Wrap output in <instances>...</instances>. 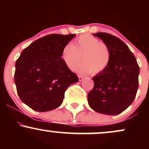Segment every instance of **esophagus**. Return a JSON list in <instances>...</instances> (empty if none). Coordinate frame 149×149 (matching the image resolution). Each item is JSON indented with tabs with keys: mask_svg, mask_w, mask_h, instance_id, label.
Segmentation results:
<instances>
[{
	"mask_svg": "<svg viewBox=\"0 0 149 149\" xmlns=\"http://www.w3.org/2000/svg\"><path fill=\"white\" fill-rule=\"evenodd\" d=\"M78 80H79L80 82H81L82 80H83V76H78Z\"/></svg>",
	"mask_w": 149,
	"mask_h": 149,
	"instance_id": "34e87169",
	"label": "esophagus"
}]
</instances>
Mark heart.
I'll list each match as a JSON object with an SVG mask.
<instances>
[{"label":"heart","mask_w":149,"mask_h":149,"mask_svg":"<svg viewBox=\"0 0 149 149\" xmlns=\"http://www.w3.org/2000/svg\"><path fill=\"white\" fill-rule=\"evenodd\" d=\"M81 57L83 64L78 68V72L98 74L103 72L110 63V49L96 37L83 34L76 39L73 45L66 44L61 52V59L71 71L76 69L81 61Z\"/></svg>","instance_id":"heart-1"}]
</instances>
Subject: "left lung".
I'll return each mask as SVG.
<instances>
[{"label": "left lung", "mask_w": 149, "mask_h": 149, "mask_svg": "<svg viewBox=\"0 0 149 149\" xmlns=\"http://www.w3.org/2000/svg\"><path fill=\"white\" fill-rule=\"evenodd\" d=\"M109 46L111 61L103 72L94 76V88L88 93L90 108L106 115H118L131 105L139 87V67L134 55L123 41L107 33H94Z\"/></svg>", "instance_id": "1"}]
</instances>
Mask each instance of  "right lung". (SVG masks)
I'll return each mask as SVG.
<instances>
[{
	"label": "right lung",
	"mask_w": 149,
	"mask_h": 149,
	"mask_svg": "<svg viewBox=\"0 0 149 149\" xmlns=\"http://www.w3.org/2000/svg\"><path fill=\"white\" fill-rule=\"evenodd\" d=\"M76 34H49L31 43L15 63V83L21 100L36 111L62 103L68 87L78 82L61 59L64 47Z\"/></svg>",
	"instance_id": "right-lung-1"
}]
</instances>
